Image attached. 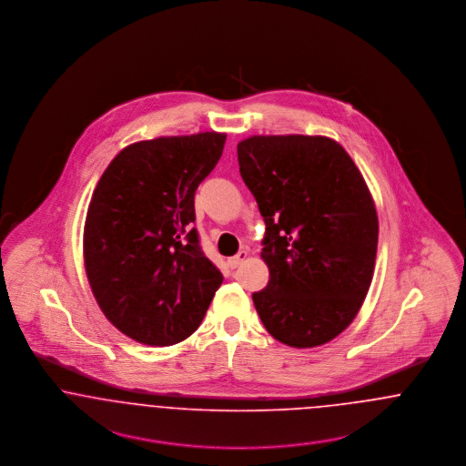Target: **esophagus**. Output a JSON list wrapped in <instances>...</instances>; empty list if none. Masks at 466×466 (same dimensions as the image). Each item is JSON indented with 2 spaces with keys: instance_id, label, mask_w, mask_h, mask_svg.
I'll use <instances>...</instances> for the list:
<instances>
[{
  "instance_id": "34e87169",
  "label": "esophagus",
  "mask_w": 466,
  "mask_h": 466,
  "mask_svg": "<svg viewBox=\"0 0 466 466\" xmlns=\"http://www.w3.org/2000/svg\"><path fill=\"white\" fill-rule=\"evenodd\" d=\"M246 258H248V251H246V249H241L236 257L228 258V266L232 267V268H236V267L241 266Z\"/></svg>"
}]
</instances>
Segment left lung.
<instances>
[{
    "instance_id": "left-lung-1",
    "label": "left lung",
    "mask_w": 466,
    "mask_h": 466,
    "mask_svg": "<svg viewBox=\"0 0 466 466\" xmlns=\"http://www.w3.org/2000/svg\"><path fill=\"white\" fill-rule=\"evenodd\" d=\"M239 173L266 222L270 278L253 293L274 339L314 348L355 319L376 264V206L348 152L323 136H253Z\"/></svg>"
}]
</instances>
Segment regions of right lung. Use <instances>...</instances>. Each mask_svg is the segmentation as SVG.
<instances>
[{
	"mask_svg": "<svg viewBox=\"0 0 466 466\" xmlns=\"http://www.w3.org/2000/svg\"><path fill=\"white\" fill-rule=\"evenodd\" d=\"M225 137L134 143L111 160L92 194L84 230L90 289L111 323L141 344L185 340L222 285L200 248L194 198Z\"/></svg>",
	"mask_w": 466,
	"mask_h": 466,
	"instance_id": "right-lung-1",
	"label": "right lung"
}]
</instances>
